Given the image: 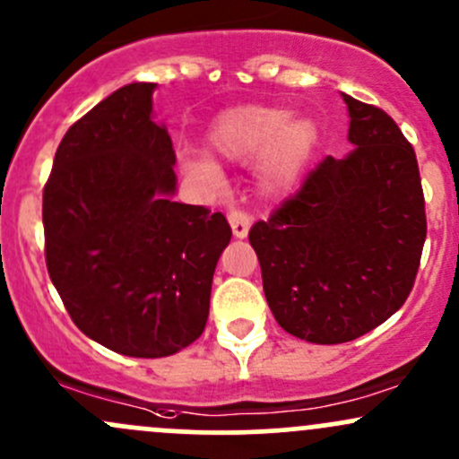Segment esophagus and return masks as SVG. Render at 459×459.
<instances>
[{"label": "esophagus", "instance_id": "obj_1", "mask_svg": "<svg viewBox=\"0 0 459 459\" xmlns=\"http://www.w3.org/2000/svg\"><path fill=\"white\" fill-rule=\"evenodd\" d=\"M228 221L236 238H245L251 228V216L245 210H230Z\"/></svg>", "mask_w": 459, "mask_h": 459}]
</instances>
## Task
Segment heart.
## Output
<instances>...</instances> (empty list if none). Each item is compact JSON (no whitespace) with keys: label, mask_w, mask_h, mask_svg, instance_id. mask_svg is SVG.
<instances>
[{"label":"heart","mask_w":459,"mask_h":459,"mask_svg":"<svg viewBox=\"0 0 459 459\" xmlns=\"http://www.w3.org/2000/svg\"><path fill=\"white\" fill-rule=\"evenodd\" d=\"M205 140L212 155L231 164H249L260 157L263 188L284 192L313 155L317 126L310 117H289L280 107L240 105L221 113ZM188 170L201 179H216V169L205 160H190Z\"/></svg>","instance_id":"1"}]
</instances>
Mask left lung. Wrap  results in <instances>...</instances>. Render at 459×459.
Masks as SVG:
<instances>
[{"label": "left lung", "instance_id": "obj_1", "mask_svg": "<svg viewBox=\"0 0 459 459\" xmlns=\"http://www.w3.org/2000/svg\"><path fill=\"white\" fill-rule=\"evenodd\" d=\"M343 100L354 149L319 161L249 230L275 322L310 343L352 342L392 317L427 238L413 146L383 109Z\"/></svg>", "mask_w": 459, "mask_h": 459}]
</instances>
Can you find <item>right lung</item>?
<instances>
[{"mask_svg": "<svg viewBox=\"0 0 459 459\" xmlns=\"http://www.w3.org/2000/svg\"><path fill=\"white\" fill-rule=\"evenodd\" d=\"M155 87H120L74 122L43 188L48 273L72 322L140 359L201 337L231 238L221 212L170 199L177 157L152 122Z\"/></svg>", "mask_w": 459, "mask_h": 459, "instance_id": "add662e5", "label": "right lung"}]
</instances>
